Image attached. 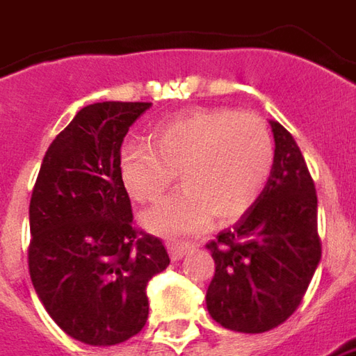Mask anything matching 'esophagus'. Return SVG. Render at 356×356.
<instances>
[{"mask_svg":"<svg viewBox=\"0 0 356 356\" xmlns=\"http://www.w3.org/2000/svg\"><path fill=\"white\" fill-rule=\"evenodd\" d=\"M190 249H192V245L190 243H184V241H170L168 243V252H170L172 261H180Z\"/></svg>","mask_w":356,"mask_h":356,"instance_id":"1","label":"esophagus"}]
</instances>
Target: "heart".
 I'll use <instances>...</instances> for the list:
<instances>
[{
    "label": "heart",
    "mask_w": 356,
    "mask_h": 356,
    "mask_svg": "<svg viewBox=\"0 0 356 356\" xmlns=\"http://www.w3.org/2000/svg\"><path fill=\"white\" fill-rule=\"evenodd\" d=\"M150 137L152 145L123 143L119 174L135 202L150 204L178 172L182 188L143 213V225L152 233H195L213 213L221 221L245 216L273 168L268 127L249 111L194 109L156 123Z\"/></svg>",
    "instance_id": "1"
}]
</instances>
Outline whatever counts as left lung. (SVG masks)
Wrapping results in <instances>:
<instances>
[{"mask_svg":"<svg viewBox=\"0 0 356 356\" xmlns=\"http://www.w3.org/2000/svg\"><path fill=\"white\" fill-rule=\"evenodd\" d=\"M270 127L276 149L264 190L233 227L207 243L216 261L207 312L239 333L284 323L302 304L321 261L312 174L294 137L278 121Z\"/></svg>","mask_w":356,"mask_h":356,"instance_id":"obj_1","label":"left lung"}]
</instances>
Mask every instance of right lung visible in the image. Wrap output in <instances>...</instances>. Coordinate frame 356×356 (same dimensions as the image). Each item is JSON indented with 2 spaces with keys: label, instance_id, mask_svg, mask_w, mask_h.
<instances>
[{
  "label": "right lung",
  "instance_id": "1",
  "mask_svg": "<svg viewBox=\"0 0 356 356\" xmlns=\"http://www.w3.org/2000/svg\"><path fill=\"white\" fill-rule=\"evenodd\" d=\"M152 104L82 107L56 135L31 195L29 273L44 309L74 339L109 347L149 317L147 284L170 257L159 237L133 225L119 150Z\"/></svg>",
  "mask_w": 356,
  "mask_h": 356
}]
</instances>
